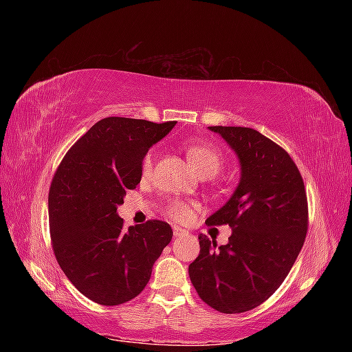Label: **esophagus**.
Returning <instances> with one entry per match:
<instances>
[{
  "label": "esophagus",
  "instance_id": "1",
  "mask_svg": "<svg viewBox=\"0 0 352 352\" xmlns=\"http://www.w3.org/2000/svg\"><path fill=\"white\" fill-rule=\"evenodd\" d=\"M186 233V231L182 228V227H174V236L178 237V236H183Z\"/></svg>",
  "mask_w": 352,
  "mask_h": 352
}]
</instances>
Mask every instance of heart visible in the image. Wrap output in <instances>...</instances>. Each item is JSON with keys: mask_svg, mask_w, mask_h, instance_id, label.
Instances as JSON below:
<instances>
[{"mask_svg": "<svg viewBox=\"0 0 352 352\" xmlns=\"http://www.w3.org/2000/svg\"><path fill=\"white\" fill-rule=\"evenodd\" d=\"M184 151L188 155V160L193 170L197 172L199 177L207 178L214 175L223 164L222 153L213 145H208L206 142L199 140H188L184 144ZM153 166V153H148L145 155L144 162H142V170L144 174H148ZM193 212V206L189 203H183V201H172L166 207V213L172 219L178 222H186L190 219Z\"/></svg>", "mask_w": 352, "mask_h": 352, "instance_id": "obj_1", "label": "heart"}]
</instances>
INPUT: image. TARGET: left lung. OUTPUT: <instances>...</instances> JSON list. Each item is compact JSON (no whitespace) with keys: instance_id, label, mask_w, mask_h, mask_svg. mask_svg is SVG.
<instances>
[{"instance_id":"1","label":"left lung","mask_w":352,"mask_h":352,"mask_svg":"<svg viewBox=\"0 0 352 352\" xmlns=\"http://www.w3.org/2000/svg\"><path fill=\"white\" fill-rule=\"evenodd\" d=\"M236 153L241 180L207 226L231 227L227 245L199 234L189 276L201 300L221 313H243L281 286L307 233V197L290 155L248 126H208Z\"/></svg>"}]
</instances>
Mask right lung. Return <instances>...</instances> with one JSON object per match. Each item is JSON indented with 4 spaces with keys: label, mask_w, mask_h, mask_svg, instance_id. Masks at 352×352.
Here are the masks:
<instances>
[{
    "label": "right lung",
    "mask_w": 352,
    "mask_h": 352,
    "mask_svg": "<svg viewBox=\"0 0 352 352\" xmlns=\"http://www.w3.org/2000/svg\"><path fill=\"white\" fill-rule=\"evenodd\" d=\"M175 122L104 118L66 153L52 178L48 213L62 271L89 300L119 305L136 298L172 239L168 222L124 228L118 206L140 183L148 149Z\"/></svg>",
    "instance_id": "add662e5"
}]
</instances>
